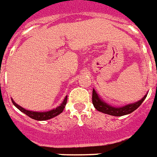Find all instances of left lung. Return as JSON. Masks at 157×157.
I'll use <instances>...</instances> for the list:
<instances>
[{"mask_svg": "<svg viewBox=\"0 0 157 157\" xmlns=\"http://www.w3.org/2000/svg\"><path fill=\"white\" fill-rule=\"evenodd\" d=\"M146 96H147V94H145L141 100L134 102V103H131V104H128V105L117 107V106H113V105H110L108 103L104 101L101 99V97L99 96V94L96 93V91L93 89L92 102H93L94 108L99 112L105 113V114H108V115H111V116L121 117L130 114L134 111H135L142 104V102L144 101V99L146 98Z\"/></svg>", "mask_w": 157, "mask_h": 157, "instance_id": "8db88e82", "label": "left lung"}]
</instances>
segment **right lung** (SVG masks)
Instances as JSON below:
<instances>
[{
  "mask_svg": "<svg viewBox=\"0 0 157 157\" xmlns=\"http://www.w3.org/2000/svg\"><path fill=\"white\" fill-rule=\"evenodd\" d=\"M67 100V95L64 98L63 101L56 108L52 109V110L47 111V112H33V111L26 110V109L23 108L22 106H20L19 105H17L16 102L13 101V99H12V101H13V105H15L19 111L25 113L27 116H29L31 118H33L34 120H38V121H45V120L53 118L55 117L58 116L60 113H62L64 108H65V106H66Z\"/></svg>",
  "mask_w": 157,
  "mask_h": 157,
  "instance_id": "obj_1",
  "label": "right lung"
}]
</instances>
